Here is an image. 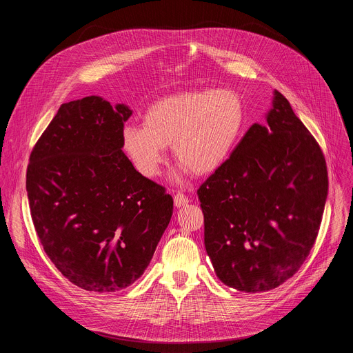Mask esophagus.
<instances>
[{"label":"esophagus","instance_id":"1","mask_svg":"<svg viewBox=\"0 0 353 353\" xmlns=\"http://www.w3.org/2000/svg\"><path fill=\"white\" fill-rule=\"evenodd\" d=\"M189 201H190V199H189L186 194H184V193H181V192H177V193L174 194V205H176L177 208L186 206Z\"/></svg>","mask_w":353,"mask_h":353}]
</instances>
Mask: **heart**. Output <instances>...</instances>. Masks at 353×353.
<instances>
[{"label": "heart", "instance_id": "b5f03b06", "mask_svg": "<svg viewBox=\"0 0 353 353\" xmlns=\"http://www.w3.org/2000/svg\"><path fill=\"white\" fill-rule=\"evenodd\" d=\"M246 107L239 92L199 88L176 92L148 105L143 124L123 127L121 143L136 170L160 173L167 145L184 170L210 174L230 157L243 133Z\"/></svg>", "mask_w": 353, "mask_h": 353}]
</instances>
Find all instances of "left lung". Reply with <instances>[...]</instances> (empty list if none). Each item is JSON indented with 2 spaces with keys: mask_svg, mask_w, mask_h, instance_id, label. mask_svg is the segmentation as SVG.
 <instances>
[{
  "mask_svg": "<svg viewBox=\"0 0 353 353\" xmlns=\"http://www.w3.org/2000/svg\"><path fill=\"white\" fill-rule=\"evenodd\" d=\"M327 183L321 145L274 91L268 124H253L197 190L219 279L248 293L290 279L316 242Z\"/></svg>",
  "mask_w": 353,
  "mask_h": 353,
  "instance_id": "left-lung-1",
  "label": "left lung"
}]
</instances>
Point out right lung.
<instances>
[{
	"label": "right lung",
	"mask_w": 353,
	"mask_h": 353,
	"mask_svg": "<svg viewBox=\"0 0 353 353\" xmlns=\"http://www.w3.org/2000/svg\"><path fill=\"white\" fill-rule=\"evenodd\" d=\"M130 116L97 96L61 104L30 154L37 236L61 274L90 292L134 283L173 214V197L121 150Z\"/></svg>",
	"instance_id": "1"
}]
</instances>
